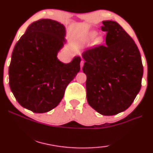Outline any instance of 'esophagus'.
I'll return each instance as SVG.
<instances>
[{"instance_id":"esophagus-1","label":"esophagus","mask_w":153,"mask_h":153,"mask_svg":"<svg viewBox=\"0 0 153 153\" xmlns=\"http://www.w3.org/2000/svg\"><path fill=\"white\" fill-rule=\"evenodd\" d=\"M84 62L82 60V61H81V69H82L83 66H84Z\"/></svg>"}]
</instances>
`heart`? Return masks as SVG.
Masks as SVG:
<instances>
[{"label": "heart", "instance_id": "b5f03b06", "mask_svg": "<svg viewBox=\"0 0 153 153\" xmlns=\"http://www.w3.org/2000/svg\"><path fill=\"white\" fill-rule=\"evenodd\" d=\"M96 36H97V32H96V31H91V32L88 33V39H90V40H91V39H94V38H96Z\"/></svg>", "mask_w": 153, "mask_h": 153}]
</instances>
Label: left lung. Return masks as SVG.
Here are the masks:
<instances>
[{
    "instance_id": "1",
    "label": "left lung",
    "mask_w": 153,
    "mask_h": 153,
    "mask_svg": "<svg viewBox=\"0 0 153 153\" xmlns=\"http://www.w3.org/2000/svg\"><path fill=\"white\" fill-rule=\"evenodd\" d=\"M105 45L84 51L88 103L98 113L114 115L129 108L141 88L143 67L137 45L117 22L103 21Z\"/></svg>"
}]
</instances>
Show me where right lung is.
Returning a JSON list of instances; mask_svg holds the SVG:
<instances>
[{"mask_svg":"<svg viewBox=\"0 0 153 153\" xmlns=\"http://www.w3.org/2000/svg\"><path fill=\"white\" fill-rule=\"evenodd\" d=\"M65 36L62 24L42 19L31 23L16 43L9 67V85L23 108L36 113L53 110L80 71L79 56L67 64L57 58Z\"/></svg>","mask_w":153,"mask_h":153,"instance_id":"obj_1","label":"right lung"}]
</instances>
